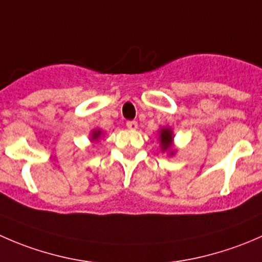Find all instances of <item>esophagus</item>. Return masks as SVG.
Returning a JSON list of instances; mask_svg holds the SVG:
<instances>
[{
    "label": "esophagus",
    "mask_w": 262,
    "mask_h": 262,
    "mask_svg": "<svg viewBox=\"0 0 262 262\" xmlns=\"http://www.w3.org/2000/svg\"><path fill=\"white\" fill-rule=\"evenodd\" d=\"M126 128L132 129V130H134V129L138 128V123H137L136 120H129V121H126Z\"/></svg>",
    "instance_id": "1"
}]
</instances>
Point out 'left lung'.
Masks as SVG:
<instances>
[{
  "label": "left lung",
  "instance_id": "1",
  "mask_svg": "<svg viewBox=\"0 0 262 262\" xmlns=\"http://www.w3.org/2000/svg\"><path fill=\"white\" fill-rule=\"evenodd\" d=\"M161 146H162V149H167V148H171L172 146V132L170 129H161ZM172 155V153H171Z\"/></svg>",
  "mask_w": 262,
  "mask_h": 262
}]
</instances>
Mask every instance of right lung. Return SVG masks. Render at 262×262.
Masks as SVG:
<instances>
[{
	"label": "right lung",
	"instance_id": "1",
	"mask_svg": "<svg viewBox=\"0 0 262 262\" xmlns=\"http://www.w3.org/2000/svg\"><path fill=\"white\" fill-rule=\"evenodd\" d=\"M100 136H101V132H100V130L94 132V134H92V141H96V139L99 138Z\"/></svg>",
	"mask_w": 262,
	"mask_h": 262
}]
</instances>
